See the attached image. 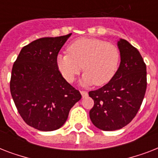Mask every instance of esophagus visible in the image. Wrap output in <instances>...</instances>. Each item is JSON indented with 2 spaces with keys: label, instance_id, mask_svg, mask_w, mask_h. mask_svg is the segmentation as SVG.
<instances>
[{
  "label": "esophagus",
  "instance_id": "1",
  "mask_svg": "<svg viewBox=\"0 0 158 158\" xmlns=\"http://www.w3.org/2000/svg\"><path fill=\"white\" fill-rule=\"evenodd\" d=\"M80 94H82V96H83V98H84V97H87L88 96V92L87 91H84V90H82V91H80Z\"/></svg>",
  "mask_w": 158,
  "mask_h": 158
}]
</instances>
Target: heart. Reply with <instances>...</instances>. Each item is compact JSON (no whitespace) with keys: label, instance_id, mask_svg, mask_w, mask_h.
<instances>
[{"label":"heart","instance_id":"1","mask_svg":"<svg viewBox=\"0 0 158 158\" xmlns=\"http://www.w3.org/2000/svg\"><path fill=\"white\" fill-rule=\"evenodd\" d=\"M67 52L57 56L56 64L69 83L74 82L84 69V84L101 86L112 79L119 66L117 47L98 38H79L68 46Z\"/></svg>","mask_w":158,"mask_h":158}]
</instances>
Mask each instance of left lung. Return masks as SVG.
I'll return each instance as SVG.
<instances>
[{
    "label": "left lung",
    "mask_w": 158,
    "mask_h": 158,
    "mask_svg": "<svg viewBox=\"0 0 158 158\" xmlns=\"http://www.w3.org/2000/svg\"><path fill=\"white\" fill-rule=\"evenodd\" d=\"M120 64L113 78L100 89L90 91L94 105L89 116L97 128L120 130L135 117L147 89L146 64L139 52L125 39L118 42Z\"/></svg>",
    "instance_id": "obj_1"
}]
</instances>
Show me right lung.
Wrapping results in <instances>:
<instances>
[{
    "label": "right lung",
    "mask_w": 158,
    "mask_h": 158,
    "mask_svg": "<svg viewBox=\"0 0 158 158\" xmlns=\"http://www.w3.org/2000/svg\"><path fill=\"white\" fill-rule=\"evenodd\" d=\"M71 33L24 46L15 61L10 94L24 122L41 131L59 129L82 96L57 69L56 59Z\"/></svg>",
    "instance_id": "1"
}]
</instances>
